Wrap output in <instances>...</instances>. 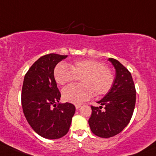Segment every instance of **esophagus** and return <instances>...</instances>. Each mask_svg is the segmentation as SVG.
Instances as JSON below:
<instances>
[{"instance_id": "1", "label": "esophagus", "mask_w": 156, "mask_h": 156, "mask_svg": "<svg viewBox=\"0 0 156 156\" xmlns=\"http://www.w3.org/2000/svg\"><path fill=\"white\" fill-rule=\"evenodd\" d=\"M81 107V105H75V108L76 109H79Z\"/></svg>"}]
</instances>
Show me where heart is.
Instances as JSON below:
<instances>
[{"label":"heart","mask_w":156,"mask_h":156,"mask_svg":"<svg viewBox=\"0 0 156 156\" xmlns=\"http://www.w3.org/2000/svg\"><path fill=\"white\" fill-rule=\"evenodd\" d=\"M80 76L81 84L69 85L62 91V96L66 101L81 104L90 99L94 92L97 96L108 93L114 83L111 70L96 60H76L71 67L60 63L55 69V78L60 85L73 82Z\"/></svg>","instance_id":"obj_1"}]
</instances>
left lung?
Instances as JSON below:
<instances>
[{"label": "left lung", "mask_w": 156, "mask_h": 156, "mask_svg": "<svg viewBox=\"0 0 156 156\" xmlns=\"http://www.w3.org/2000/svg\"><path fill=\"white\" fill-rule=\"evenodd\" d=\"M116 69L112 87L102 99L101 106H91L89 125L93 134L100 137H113L127 126L133 114L136 90L130 72L114 58L108 59ZM104 108V110L101 108Z\"/></svg>", "instance_id": "obj_1"}]
</instances>
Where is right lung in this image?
<instances>
[{"label":"right lung","mask_w":156,"mask_h":156,"mask_svg":"<svg viewBox=\"0 0 156 156\" xmlns=\"http://www.w3.org/2000/svg\"><path fill=\"white\" fill-rule=\"evenodd\" d=\"M67 57L49 54L39 57L24 78L23 112L31 128L47 139L66 135L75 112V105L71 103H58L61 94L54 76L56 65Z\"/></svg>","instance_id":"right-lung-1"}]
</instances>
